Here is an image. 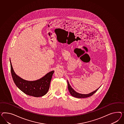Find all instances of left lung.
I'll list each match as a JSON object with an SVG mask.
<instances>
[{"mask_svg":"<svg viewBox=\"0 0 124 124\" xmlns=\"http://www.w3.org/2000/svg\"><path fill=\"white\" fill-rule=\"evenodd\" d=\"M68 89H69V91L71 95L74 97H77V98H86V97H90L91 96H92L99 89V88H97V90L94 91V92H93L87 94H83L78 93L76 91L74 90V89L71 87V86L68 81Z\"/></svg>","mask_w":124,"mask_h":124,"instance_id":"8db88e82","label":"left lung"}]
</instances>
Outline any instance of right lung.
Returning a JSON list of instances; mask_svg holds the SVG:
<instances>
[{"mask_svg": "<svg viewBox=\"0 0 124 124\" xmlns=\"http://www.w3.org/2000/svg\"><path fill=\"white\" fill-rule=\"evenodd\" d=\"M10 62L12 76L14 83L19 89L24 93L35 97H40L46 94L50 88L54 71L47 73L38 80L33 81L25 80L16 74L10 60Z\"/></svg>", "mask_w": 124, "mask_h": 124, "instance_id": "obj_1", "label": "right lung"}]
</instances>
